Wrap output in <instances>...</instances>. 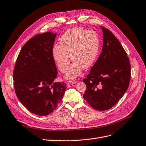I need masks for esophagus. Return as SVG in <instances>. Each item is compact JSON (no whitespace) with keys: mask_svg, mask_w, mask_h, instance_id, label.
<instances>
[{"mask_svg":"<svg viewBox=\"0 0 146 146\" xmlns=\"http://www.w3.org/2000/svg\"><path fill=\"white\" fill-rule=\"evenodd\" d=\"M76 83H77V82L76 80H68L67 82V85H73V84H75Z\"/></svg>","mask_w":146,"mask_h":146,"instance_id":"1","label":"esophagus"}]
</instances>
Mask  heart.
<instances>
[{"label": "heart", "instance_id": "heart-1", "mask_svg": "<svg viewBox=\"0 0 146 146\" xmlns=\"http://www.w3.org/2000/svg\"><path fill=\"white\" fill-rule=\"evenodd\" d=\"M100 49V40L94 31L80 27L69 29L62 35L60 45H54L52 49L54 60L61 72L67 70L70 61L74 62L65 75L67 79H74L82 70L91 67L96 61Z\"/></svg>", "mask_w": 146, "mask_h": 146}]
</instances>
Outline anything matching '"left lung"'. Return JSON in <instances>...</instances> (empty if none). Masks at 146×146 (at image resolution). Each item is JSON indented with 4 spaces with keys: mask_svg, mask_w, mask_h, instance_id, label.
I'll list each match as a JSON object with an SVG mask.
<instances>
[{
    "mask_svg": "<svg viewBox=\"0 0 146 146\" xmlns=\"http://www.w3.org/2000/svg\"><path fill=\"white\" fill-rule=\"evenodd\" d=\"M103 33L102 52L83 81L86 90L83 97L94 109H111L127 90L131 77L129 58L111 31L100 26Z\"/></svg>",
    "mask_w": 146,
    "mask_h": 146,
    "instance_id": "8db88e82",
    "label": "left lung"
}]
</instances>
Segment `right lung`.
<instances>
[{"label": "right lung", "instance_id": "obj_1", "mask_svg": "<svg viewBox=\"0 0 146 146\" xmlns=\"http://www.w3.org/2000/svg\"><path fill=\"white\" fill-rule=\"evenodd\" d=\"M56 33L39 34L21 48L13 74L14 86L21 104L38 116H46L58 106L66 84L55 82L57 76L52 49Z\"/></svg>", "mask_w": 146, "mask_h": 146}]
</instances>
